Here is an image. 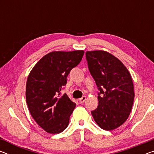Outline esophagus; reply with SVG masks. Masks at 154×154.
Listing matches in <instances>:
<instances>
[{"label":"esophagus","instance_id":"esophagus-1","mask_svg":"<svg viewBox=\"0 0 154 154\" xmlns=\"http://www.w3.org/2000/svg\"><path fill=\"white\" fill-rule=\"evenodd\" d=\"M85 100H86V96H83V97L79 98V103H83Z\"/></svg>","mask_w":154,"mask_h":154}]
</instances>
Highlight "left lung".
Wrapping results in <instances>:
<instances>
[{"instance_id": "8db88e82", "label": "left lung", "mask_w": 154, "mask_h": 154, "mask_svg": "<svg viewBox=\"0 0 154 154\" xmlns=\"http://www.w3.org/2000/svg\"><path fill=\"white\" fill-rule=\"evenodd\" d=\"M85 55L100 92L98 107L91 113L99 127L113 130L123 124L131 112L134 98L131 75L124 64L107 51H88Z\"/></svg>"}]
</instances>
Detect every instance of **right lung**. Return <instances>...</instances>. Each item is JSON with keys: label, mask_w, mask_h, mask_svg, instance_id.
<instances>
[{"label": "right lung", "mask_w": 154, "mask_h": 154, "mask_svg": "<svg viewBox=\"0 0 154 154\" xmlns=\"http://www.w3.org/2000/svg\"><path fill=\"white\" fill-rule=\"evenodd\" d=\"M83 54V50L50 52L28 75L26 88L28 109L38 126L48 133H60L69 125L76 104L60 92L70 71L79 64Z\"/></svg>", "instance_id": "right-lung-1"}]
</instances>
